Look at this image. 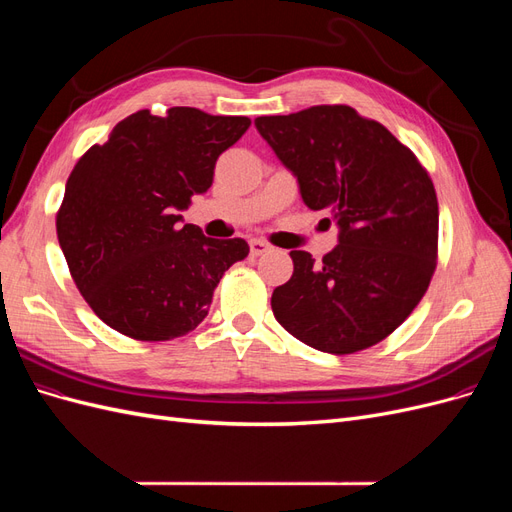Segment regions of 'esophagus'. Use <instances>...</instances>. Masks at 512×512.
Here are the masks:
<instances>
[{"label": "esophagus", "instance_id": "34e87169", "mask_svg": "<svg viewBox=\"0 0 512 512\" xmlns=\"http://www.w3.org/2000/svg\"><path fill=\"white\" fill-rule=\"evenodd\" d=\"M271 247H269V243H265V241H260V239H252L250 241V254L256 258V256H262L265 252H269Z\"/></svg>", "mask_w": 512, "mask_h": 512}]
</instances>
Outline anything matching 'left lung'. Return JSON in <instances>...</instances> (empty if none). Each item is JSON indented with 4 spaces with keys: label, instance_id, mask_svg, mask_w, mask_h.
Segmentation results:
<instances>
[{
    "label": "left lung",
    "instance_id": "8db88e82",
    "mask_svg": "<svg viewBox=\"0 0 512 512\" xmlns=\"http://www.w3.org/2000/svg\"><path fill=\"white\" fill-rule=\"evenodd\" d=\"M254 123L297 179L303 203L329 211L339 230L322 265L290 252L292 277L271 297L275 320L329 354L382 342L412 314L436 269L438 198L427 170L382 123L350 106Z\"/></svg>",
    "mask_w": 512,
    "mask_h": 512
}]
</instances>
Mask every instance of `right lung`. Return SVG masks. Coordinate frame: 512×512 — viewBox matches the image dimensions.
I'll return each mask as SVG.
<instances>
[{
	"label": "right lung",
	"mask_w": 512,
	"mask_h": 512,
	"mask_svg": "<svg viewBox=\"0 0 512 512\" xmlns=\"http://www.w3.org/2000/svg\"><path fill=\"white\" fill-rule=\"evenodd\" d=\"M247 117L175 106L138 111L76 162L57 213V239L76 288L108 327L141 342L194 331L228 267L250 247L211 239L181 211L213 183L220 153Z\"/></svg>",
	"instance_id": "right-lung-1"
}]
</instances>
